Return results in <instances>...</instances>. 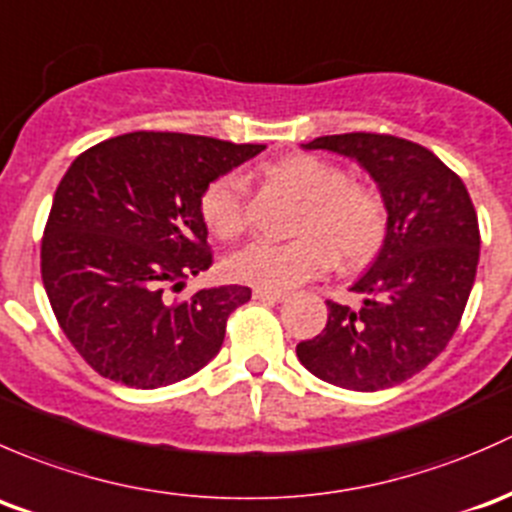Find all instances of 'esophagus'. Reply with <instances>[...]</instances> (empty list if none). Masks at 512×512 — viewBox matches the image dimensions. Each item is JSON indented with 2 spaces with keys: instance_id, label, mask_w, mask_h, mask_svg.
Listing matches in <instances>:
<instances>
[{
  "instance_id": "esophagus-1",
  "label": "esophagus",
  "mask_w": 512,
  "mask_h": 512,
  "mask_svg": "<svg viewBox=\"0 0 512 512\" xmlns=\"http://www.w3.org/2000/svg\"><path fill=\"white\" fill-rule=\"evenodd\" d=\"M254 298L256 300H263V303H281V300H286V293L266 291V288H256Z\"/></svg>"
}]
</instances>
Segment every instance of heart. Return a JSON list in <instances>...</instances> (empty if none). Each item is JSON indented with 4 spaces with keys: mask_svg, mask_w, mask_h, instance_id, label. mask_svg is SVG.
Masks as SVG:
<instances>
[{
    "mask_svg": "<svg viewBox=\"0 0 512 512\" xmlns=\"http://www.w3.org/2000/svg\"><path fill=\"white\" fill-rule=\"evenodd\" d=\"M305 202L291 241L256 239L226 258V273L246 286L286 291L333 266H360L374 256L387 231L384 204L372 189L347 182L333 162L315 155H288L268 167ZM199 212L219 239H234L246 226V179L226 172L207 184Z\"/></svg>",
    "mask_w": 512,
    "mask_h": 512,
    "instance_id": "heart-1",
    "label": "heart"
}]
</instances>
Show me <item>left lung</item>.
<instances>
[{"instance_id": "left-lung-1", "label": "left lung", "mask_w": 512, "mask_h": 512, "mask_svg": "<svg viewBox=\"0 0 512 512\" xmlns=\"http://www.w3.org/2000/svg\"><path fill=\"white\" fill-rule=\"evenodd\" d=\"M303 147L337 152L370 172L387 234L350 288L360 308L328 300V323L298 342V360L342 389L402 384L444 352L476 281L481 234L466 184L434 152L394 135H325Z\"/></svg>"}]
</instances>
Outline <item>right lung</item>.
<instances>
[{"label":"right lung","mask_w":512,"mask_h":512,"mask_svg":"<svg viewBox=\"0 0 512 512\" xmlns=\"http://www.w3.org/2000/svg\"><path fill=\"white\" fill-rule=\"evenodd\" d=\"M266 145L128 133L81 152L56 187L41 278L56 320L98 374L138 389L187 379L217 357L246 286L170 300L212 266L199 199Z\"/></svg>","instance_id":"add662e5"}]
</instances>
